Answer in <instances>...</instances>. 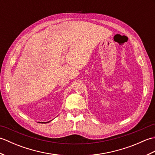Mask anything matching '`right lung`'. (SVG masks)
<instances>
[{
  "label": "right lung",
  "mask_w": 155,
  "mask_h": 155,
  "mask_svg": "<svg viewBox=\"0 0 155 155\" xmlns=\"http://www.w3.org/2000/svg\"><path fill=\"white\" fill-rule=\"evenodd\" d=\"M51 121H52V120H50V121H48V122H39V123H44V124H45V123H49V122H51Z\"/></svg>",
  "instance_id": "obj_1"
}]
</instances>
